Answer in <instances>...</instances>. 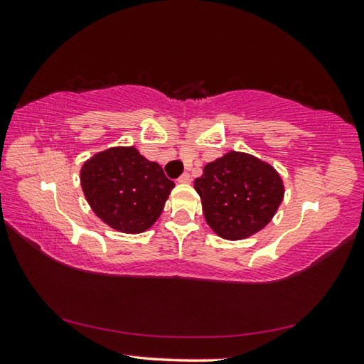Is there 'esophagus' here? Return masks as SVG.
I'll use <instances>...</instances> for the list:
<instances>
[{
    "label": "esophagus",
    "mask_w": 364,
    "mask_h": 364,
    "mask_svg": "<svg viewBox=\"0 0 364 364\" xmlns=\"http://www.w3.org/2000/svg\"><path fill=\"white\" fill-rule=\"evenodd\" d=\"M178 183H183V184L191 183V175L189 173H183L180 178H178Z\"/></svg>",
    "instance_id": "esophagus-1"
}]
</instances>
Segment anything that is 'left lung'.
Here are the masks:
<instances>
[{
	"label": "left lung",
	"instance_id": "left-lung-1",
	"mask_svg": "<svg viewBox=\"0 0 364 364\" xmlns=\"http://www.w3.org/2000/svg\"><path fill=\"white\" fill-rule=\"evenodd\" d=\"M208 226L228 241H241L267 226L284 197V184L269 164L231 151L196 178Z\"/></svg>",
	"mask_w": 364,
	"mask_h": 364
}]
</instances>
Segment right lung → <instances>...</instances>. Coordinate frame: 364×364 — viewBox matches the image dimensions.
Segmentation results:
<instances>
[{"label": "right lung", "instance_id": "obj_1", "mask_svg": "<svg viewBox=\"0 0 364 364\" xmlns=\"http://www.w3.org/2000/svg\"><path fill=\"white\" fill-rule=\"evenodd\" d=\"M83 194L104 223L127 234L156 223L175 183L136 147H110L86 160L80 171Z\"/></svg>", "mask_w": 364, "mask_h": 364}]
</instances>
